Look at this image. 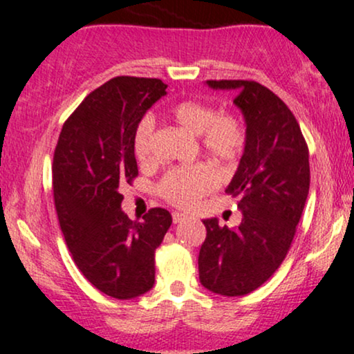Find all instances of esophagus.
<instances>
[{
  "label": "esophagus",
  "mask_w": 354,
  "mask_h": 354,
  "mask_svg": "<svg viewBox=\"0 0 354 354\" xmlns=\"http://www.w3.org/2000/svg\"><path fill=\"white\" fill-rule=\"evenodd\" d=\"M185 215H184V213H180V212H174L172 213V221H174V223H180V221L182 220H185Z\"/></svg>",
  "instance_id": "34e87169"
}]
</instances>
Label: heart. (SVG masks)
I'll list each match as a JSON object with an SVG mask.
<instances>
[{
  "instance_id": "b5f03b06",
  "label": "heart",
  "mask_w": 354,
  "mask_h": 354,
  "mask_svg": "<svg viewBox=\"0 0 354 354\" xmlns=\"http://www.w3.org/2000/svg\"><path fill=\"white\" fill-rule=\"evenodd\" d=\"M170 116L182 128L198 134L202 149L220 162H234L244 152L248 129L238 113L218 111L213 104L200 100H182L170 108ZM133 151L142 164H149L154 159L152 116L146 115L138 121L133 133ZM216 184L215 169L198 162L167 170L157 184V192L174 207L192 208L200 198L210 194Z\"/></svg>"
}]
</instances>
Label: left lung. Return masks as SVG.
Wrapping results in <instances>:
<instances>
[{
    "label": "left lung",
    "mask_w": 354,
    "mask_h": 354,
    "mask_svg": "<svg viewBox=\"0 0 354 354\" xmlns=\"http://www.w3.org/2000/svg\"><path fill=\"white\" fill-rule=\"evenodd\" d=\"M212 88L236 90L248 141L226 192L238 198L243 221L230 230L203 220L200 282L225 297L261 287L286 259L310 187L308 146L286 103L254 80H208Z\"/></svg>",
    "instance_id": "8db88e82"
}]
</instances>
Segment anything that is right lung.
Segmentation results:
<instances>
[{
  "label": "right lung",
  "instance_id": "1",
  "mask_svg": "<svg viewBox=\"0 0 354 354\" xmlns=\"http://www.w3.org/2000/svg\"><path fill=\"white\" fill-rule=\"evenodd\" d=\"M165 88L159 78H111L67 118L54 151V203L65 243L86 281L113 299L152 289L156 250L172 223L164 208L129 220L120 194L138 177L134 128Z\"/></svg>",
  "mask_w": 354,
  "mask_h": 354
}]
</instances>
